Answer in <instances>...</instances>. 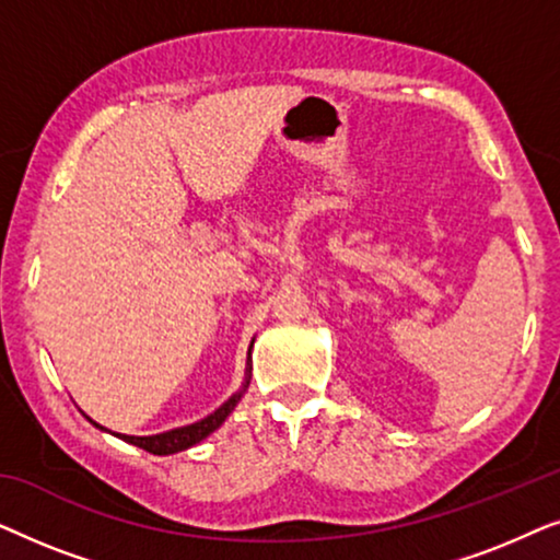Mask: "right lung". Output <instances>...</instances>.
Returning <instances> with one entry per match:
<instances>
[{"mask_svg": "<svg viewBox=\"0 0 560 560\" xmlns=\"http://www.w3.org/2000/svg\"><path fill=\"white\" fill-rule=\"evenodd\" d=\"M252 343H255V339H252ZM252 343H249V351H247V370H244L242 387L236 389V393L229 397L224 405H219V408L213 410L211 416L196 420V423H190V425H180V428H173V431L155 433V435H127V433H112V435H117V439L132 443V446H140L144 451H150V454H155V456H171V454H178V451H186L190 446H196V443H201L206 435H211L221 423H224V420L229 418V412L236 408V402L242 400L244 393H247L249 380H252ZM89 423H94L96 428L106 431V428L98 425L96 420L89 418Z\"/></svg>", "mask_w": 560, "mask_h": 560, "instance_id": "obj_1", "label": "right lung"}]
</instances>
